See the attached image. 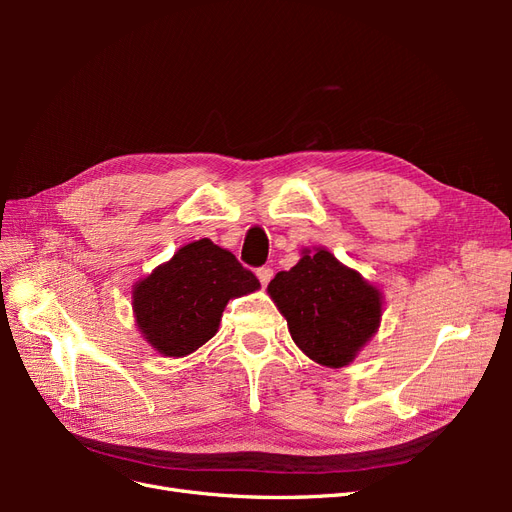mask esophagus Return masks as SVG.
<instances>
[{
  "label": "esophagus",
  "instance_id": "obj_1",
  "mask_svg": "<svg viewBox=\"0 0 512 512\" xmlns=\"http://www.w3.org/2000/svg\"><path fill=\"white\" fill-rule=\"evenodd\" d=\"M256 275H258L260 284L267 286L271 282V277H273V269L271 267H260V269H256Z\"/></svg>",
  "mask_w": 512,
  "mask_h": 512
}]
</instances>
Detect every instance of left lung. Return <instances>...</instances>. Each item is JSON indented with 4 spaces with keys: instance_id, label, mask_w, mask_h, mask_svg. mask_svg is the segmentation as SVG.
Here are the masks:
<instances>
[{
    "instance_id": "obj_1",
    "label": "left lung",
    "mask_w": 512,
    "mask_h": 512,
    "mask_svg": "<svg viewBox=\"0 0 512 512\" xmlns=\"http://www.w3.org/2000/svg\"><path fill=\"white\" fill-rule=\"evenodd\" d=\"M267 290L294 344L320 365H348L380 324V292L327 250H305L290 271L273 277Z\"/></svg>"
}]
</instances>
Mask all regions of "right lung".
Masks as SVG:
<instances>
[{
  "label": "right lung",
  "instance_id": "right-lung-1",
  "mask_svg": "<svg viewBox=\"0 0 512 512\" xmlns=\"http://www.w3.org/2000/svg\"><path fill=\"white\" fill-rule=\"evenodd\" d=\"M258 288L256 275L228 250L200 239L136 284V324L158 352L185 356L218 333L228 299Z\"/></svg>",
  "mask_w": 512,
  "mask_h": 512
}]
</instances>
